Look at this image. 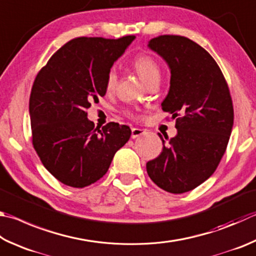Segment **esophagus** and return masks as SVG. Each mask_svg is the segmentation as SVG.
<instances>
[{
    "label": "esophagus",
    "instance_id": "1",
    "mask_svg": "<svg viewBox=\"0 0 256 256\" xmlns=\"http://www.w3.org/2000/svg\"><path fill=\"white\" fill-rule=\"evenodd\" d=\"M146 130H143V128H132V134H131V138H138V136H144V134H146Z\"/></svg>",
    "mask_w": 256,
    "mask_h": 256
}]
</instances>
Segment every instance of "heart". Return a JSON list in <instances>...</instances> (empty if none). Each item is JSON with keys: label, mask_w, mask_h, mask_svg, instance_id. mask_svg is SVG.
<instances>
[{"label": "heart", "mask_w": 256, "mask_h": 256, "mask_svg": "<svg viewBox=\"0 0 256 256\" xmlns=\"http://www.w3.org/2000/svg\"><path fill=\"white\" fill-rule=\"evenodd\" d=\"M132 66L136 69V72L138 74V76H140L144 84L148 82L153 78L159 77V66H158L156 60L150 56H138L133 60ZM116 82H118V75L114 70H110L108 74V77H106V88L108 90H113L116 85Z\"/></svg>", "instance_id": "heart-1"}]
</instances>
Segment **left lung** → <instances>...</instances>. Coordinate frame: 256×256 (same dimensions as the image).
<instances>
[{
    "label": "left lung",
    "instance_id": "obj_1",
    "mask_svg": "<svg viewBox=\"0 0 256 256\" xmlns=\"http://www.w3.org/2000/svg\"><path fill=\"white\" fill-rule=\"evenodd\" d=\"M170 69V88L161 103L172 114L176 136L146 164L158 187L184 194L198 187L220 164L234 123L228 86L215 60L186 36H160L148 44ZM168 140V138H166Z\"/></svg>",
    "mask_w": 256,
    "mask_h": 256
}]
</instances>
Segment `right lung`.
<instances>
[{"mask_svg":"<svg viewBox=\"0 0 256 256\" xmlns=\"http://www.w3.org/2000/svg\"><path fill=\"white\" fill-rule=\"evenodd\" d=\"M134 39H72L36 77L29 100L32 143L44 168L64 184L96 182L131 136L126 125L95 128L86 110L106 94L108 74Z\"/></svg>","mask_w":256,"mask_h":256,"instance_id":"right-lung-1","label":"right lung"}]
</instances>
